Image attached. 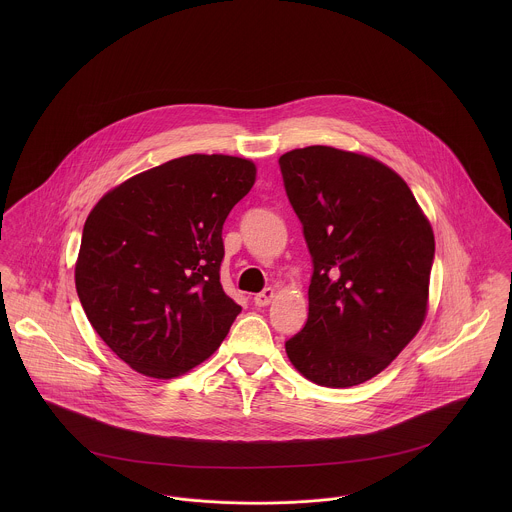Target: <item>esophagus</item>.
Wrapping results in <instances>:
<instances>
[{"instance_id":"obj_1","label":"esophagus","mask_w":512,"mask_h":512,"mask_svg":"<svg viewBox=\"0 0 512 512\" xmlns=\"http://www.w3.org/2000/svg\"><path fill=\"white\" fill-rule=\"evenodd\" d=\"M274 295H276V292H274L272 288H266V290H262V292L254 295V303H256L258 307H266V305H270V303H272Z\"/></svg>"}]
</instances>
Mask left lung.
<instances>
[{
    "label": "left lung",
    "instance_id": "8db88e82",
    "mask_svg": "<svg viewBox=\"0 0 512 512\" xmlns=\"http://www.w3.org/2000/svg\"><path fill=\"white\" fill-rule=\"evenodd\" d=\"M280 169L313 262L307 323L286 353L315 384H363L426 319L434 230L406 181L372 157L301 147Z\"/></svg>",
    "mask_w": 512,
    "mask_h": 512
}]
</instances>
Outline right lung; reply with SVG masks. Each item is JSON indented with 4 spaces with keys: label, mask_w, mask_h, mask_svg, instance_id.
<instances>
[{
    "label": "right lung",
    "mask_w": 512,
    "mask_h": 512,
    "mask_svg": "<svg viewBox=\"0 0 512 512\" xmlns=\"http://www.w3.org/2000/svg\"><path fill=\"white\" fill-rule=\"evenodd\" d=\"M254 181L248 159L193 153L134 175L90 211L76 293L126 365L173 378L219 349L242 311L220 286L222 224Z\"/></svg>",
    "instance_id": "1"
}]
</instances>
